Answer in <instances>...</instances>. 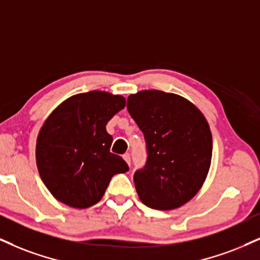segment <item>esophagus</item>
Instances as JSON below:
<instances>
[{
  "label": "esophagus",
  "mask_w": 260,
  "mask_h": 260,
  "mask_svg": "<svg viewBox=\"0 0 260 260\" xmlns=\"http://www.w3.org/2000/svg\"><path fill=\"white\" fill-rule=\"evenodd\" d=\"M123 159L125 160V161L127 162V165H130V154H127V153H125V154L123 155Z\"/></svg>",
  "instance_id": "obj_1"
}]
</instances>
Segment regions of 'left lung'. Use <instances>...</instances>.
Instances as JSON below:
<instances>
[{
	"instance_id": "1",
	"label": "left lung",
	"mask_w": 260,
	"mask_h": 260,
	"mask_svg": "<svg viewBox=\"0 0 260 260\" xmlns=\"http://www.w3.org/2000/svg\"><path fill=\"white\" fill-rule=\"evenodd\" d=\"M127 111L143 133L147 162L134 175L140 200L175 210L203 187L212 159V134L205 115L172 92L142 90L127 98Z\"/></svg>"
}]
</instances>
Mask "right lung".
Listing matches in <instances>:
<instances>
[{"instance_id":"1","label":"right lung","mask_w":260,"mask_h":260,"mask_svg":"<svg viewBox=\"0 0 260 260\" xmlns=\"http://www.w3.org/2000/svg\"><path fill=\"white\" fill-rule=\"evenodd\" d=\"M125 107V98L92 90L73 95L48 115L36 142V162L48 190L60 203L88 208L104 197L111 178L129 170L110 152L106 125Z\"/></svg>"}]
</instances>
